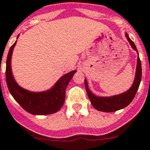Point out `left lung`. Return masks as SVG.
Segmentation results:
<instances>
[{
	"label": "left lung",
	"instance_id": "8db88e82",
	"mask_svg": "<svg viewBox=\"0 0 150 150\" xmlns=\"http://www.w3.org/2000/svg\"><path fill=\"white\" fill-rule=\"evenodd\" d=\"M127 39L129 42L130 45L134 50H135L138 52L137 48L135 45L131 38H129L128 34H125ZM139 54V52H138ZM142 79V64L141 60L138 57L137 59V67H136V73L134 80L133 85L126 92L118 95L111 96V97H98L94 95L88 87V83L86 79H85V86L86 92H87L88 97L90 98V102L92 105L98 111L100 112H116L117 110L122 109L128 105L133 100L134 96H135L137 91L139 90V85L141 83Z\"/></svg>",
	"mask_w": 150,
	"mask_h": 150
}]
</instances>
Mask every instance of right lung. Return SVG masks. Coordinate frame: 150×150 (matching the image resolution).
Here are the masks:
<instances>
[{
  "label": "right lung",
  "mask_w": 150,
  "mask_h": 150,
  "mask_svg": "<svg viewBox=\"0 0 150 150\" xmlns=\"http://www.w3.org/2000/svg\"><path fill=\"white\" fill-rule=\"evenodd\" d=\"M16 44V41L11 46L7 57L5 74L9 92L22 108L30 114L49 115L58 112L64 102L66 88L76 71H72L63 75L51 89L46 91L32 92L25 90L17 84L11 72V55Z\"/></svg>",
  "instance_id": "add662e5"
}]
</instances>
